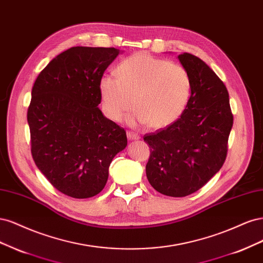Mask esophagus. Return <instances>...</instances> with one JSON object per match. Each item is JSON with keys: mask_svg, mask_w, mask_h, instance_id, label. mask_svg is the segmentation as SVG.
I'll return each mask as SVG.
<instances>
[{"mask_svg": "<svg viewBox=\"0 0 263 263\" xmlns=\"http://www.w3.org/2000/svg\"><path fill=\"white\" fill-rule=\"evenodd\" d=\"M126 137H128L129 140H139L140 139V135L138 133H134V132H126Z\"/></svg>", "mask_w": 263, "mask_h": 263, "instance_id": "obj_1", "label": "esophagus"}]
</instances>
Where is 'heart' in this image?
I'll list each match as a JSON object with an SVG mask.
<instances>
[{"instance_id": "b5f03b06", "label": "heart", "mask_w": 263, "mask_h": 263, "mask_svg": "<svg viewBox=\"0 0 263 263\" xmlns=\"http://www.w3.org/2000/svg\"><path fill=\"white\" fill-rule=\"evenodd\" d=\"M118 78L105 75L99 83L106 115L119 121L133 107L132 124L162 129L176 122L187 108L191 95L188 71L178 63L146 52L126 58L117 67Z\"/></svg>"}]
</instances>
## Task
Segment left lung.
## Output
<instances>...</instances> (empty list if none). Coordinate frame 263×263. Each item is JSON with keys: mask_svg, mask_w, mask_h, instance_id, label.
<instances>
[{"mask_svg": "<svg viewBox=\"0 0 263 263\" xmlns=\"http://www.w3.org/2000/svg\"><path fill=\"white\" fill-rule=\"evenodd\" d=\"M191 79V95L181 117L167 128L144 135L151 148L146 177L156 191L180 198L198 191L219 169L233 126L224 83L201 59L178 55Z\"/></svg>", "mask_w": 263, "mask_h": 263, "instance_id": "obj_1", "label": "left lung"}]
</instances>
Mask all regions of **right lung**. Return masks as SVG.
Returning a JSON list of instances; mask_svg holds the SVG:
<instances>
[{
  "label": "right lung",
  "mask_w": 263,
  "mask_h": 263,
  "mask_svg": "<svg viewBox=\"0 0 263 263\" xmlns=\"http://www.w3.org/2000/svg\"><path fill=\"white\" fill-rule=\"evenodd\" d=\"M119 53L116 48H70L32 86L27 112L32 158L57 190L75 199L104 189L110 163L128 143L124 129L98 108L100 80Z\"/></svg>",
  "instance_id": "obj_1"
}]
</instances>
